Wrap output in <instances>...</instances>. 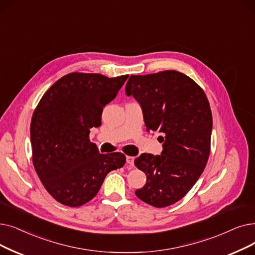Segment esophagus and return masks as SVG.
<instances>
[{"instance_id":"34e87169","label":"esophagus","mask_w":255,"mask_h":255,"mask_svg":"<svg viewBox=\"0 0 255 255\" xmlns=\"http://www.w3.org/2000/svg\"><path fill=\"white\" fill-rule=\"evenodd\" d=\"M126 161L129 165H133L134 164V157L133 156H127Z\"/></svg>"}]
</instances>
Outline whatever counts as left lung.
Masks as SVG:
<instances>
[{
  "label": "left lung",
  "instance_id": "obj_1",
  "mask_svg": "<svg viewBox=\"0 0 255 255\" xmlns=\"http://www.w3.org/2000/svg\"><path fill=\"white\" fill-rule=\"evenodd\" d=\"M125 91L139 103L147 131L162 133L161 155L143 153L134 160L147 176L135 195L154 207L172 205L192 189L208 160L213 117L206 95L172 70L131 75Z\"/></svg>",
  "mask_w": 255,
  "mask_h": 255
}]
</instances>
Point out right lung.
<instances>
[{
    "mask_svg": "<svg viewBox=\"0 0 255 255\" xmlns=\"http://www.w3.org/2000/svg\"><path fill=\"white\" fill-rule=\"evenodd\" d=\"M128 75L71 73L42 96L30 125L32 160L49 194L77 207L98 194L106 175L126 162L123 153L101 154L90 140L101 125L103 107L113 101Z\"/></svg>",
    "mask_w": 255,
    "mask_h": 255,
    "instance_id": "add662e5",
    "label": "right lung"
}]
</instances>
